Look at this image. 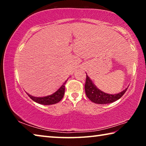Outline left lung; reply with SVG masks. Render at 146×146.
<instances>
[{"label": "left lung", "mask_w": 146, "mask_h": 146, "mask_svg": "<svg viewBox=\"0 0 146 146\" xmlns=\"http://www.w3.org/2000/svg\"><path fill=\"white\" fill-rule=\"evenodd\" d=\"M127 88L123 90L122 92L117 94H113V95L108 94L98 90V88L96 87V86L94 84L92 80H91L86 73L85 92L89 99L95 104H110L115 102L122 97L123 94L127 90Z\"/></svg>", "instance_id": "1"}]
</instances>
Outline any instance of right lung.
<instances>
[{
	"mask_svg": "<svg viewBox=\"0 0 146 146\" xmlns=\"http://www.w3.org/2000/svg\"><path fill=\"white\" fill-rule=\"evenodd\" d=\"M68 80L64 82V83L62 85L61 87L58 89V90L55 91V93H53L52 95L46 96V97H35L33 96H31L28 94V95L30 97L32 100L36 103L40 104L43 105H51V104H55L56 103H58V102L62 100V98H63L64 92H65V84Z\"/></svg>",
	"mask_w": 146,
	"mask_h": 146,
	"instance_id": "1",
	"label": "right lung"
}]
</instances>
